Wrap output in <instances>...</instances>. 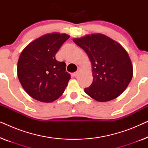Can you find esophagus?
<instances>
[{
  "label": "esophagus",
  "instance_id": "esophagus-1",
  "mask_svg": "<svg viewBox=\"0 0 148 148\" xmlns=\"http://www.w3.org/2000/svg\"><path fill=\"white\" fill-rule=\"evenodd\" d=\"M80 71H81V68H80V67H79V68H78V69H77V71H76L75 73H74L73 75H74L75 77L77 76V75H79V73Z\"/></svg>",
  "mask_w": 148,
  "mask_h": 148
}]
</instances>
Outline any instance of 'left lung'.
I'll list each match as a JSON object with an SVG mask.
<instances>
[{
    "mask_svg": "<svg viewBox=\"0 0 148 148\" xmlns=\"http://www.w3.org/2000/svg\"><path fill=\"white\" fill-rule=\"evenodd\" d=\"M84 50L92 66L93 82L85 92L98 102H107L120 96L133 77V66L125 48L103 34L75 38Z\"/></svg>",
    "mask_w": 148,
    "mask_h": 148,
    "instance_id": "8db88e82",
    "label": "left lung"
}]
</instances>
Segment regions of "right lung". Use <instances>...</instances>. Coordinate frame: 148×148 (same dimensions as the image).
<instances>
[{
	"instance_id": "add662e5",
	"label": "right lung",
	"mask_w": 148,
	"mask_h": 148,
	"mask_svg": "<svg viewBox=\"0 0 148 148\" xmlns=\"http://www.w3.org/2000/svg\"><path fill=\"white\" fill-rule=\"evenodd\" d=\"M69 37L65 34H46L28 44L20 54L17 76L32 98L51 102L63 94L71 75L65 62L58 61L55 55Z\"/></svg>"
}]
</instances>
